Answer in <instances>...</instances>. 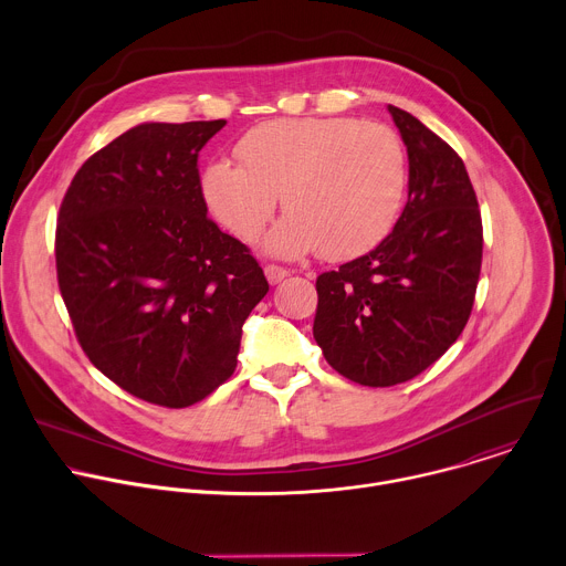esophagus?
Wrapping results in <instances>:
<instances>
[{
	"label": "esophagus",
	"instance_id": "34e87169",
	"mask_svg": "<svg viewBox=\"0 0 566 566\" xmlns=\"http://www.w3.org/2000/svg\"><path fill=\"white\" fill-rule=\"evenodd\" d=\"M264 273H266V280H269L271 284H277V282H282V280L289 275V271H286L284 266H277V264H269V266L264 269Z\"/></svg>",
	"mask_w": 566,
	"mask_h": 566
}]
</instances>
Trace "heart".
Segmentation results:
<instances>
[{
  "label": "heart",
  "mask_w": 566,
  "mask_h": 566,
  "mask_svg": "<svg viewBox=\"0 0 566 566\" xmlns=\"http://www.w3.org/2000/svg\"><path fill=\"white\" fill-rule=\"evenodd\" d=\"M232 160H214L201 190L210 212L241 241H255L280 195L289 212L269 234L280 258L313 251L329 262L360 258L391 232L408 186V156L394 129L358 118H277L249 129Z\"/></svg>",
  "instance_id": "b5f03b06"
}]
</instances>
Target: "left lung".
I'll list each match as a JSON object with an SVG mask.
<instances>
[{
  "instance_id": "left-lung-1",
  "label": "left lung",
  "mask_w": 566,
  "mask_h": 566,
  "mask_svg": "<svg viewBox=\"0 0 566 566\" xmlns=\"http://www.w3.org/2000/svg\"><path fill=\"white\" fill-rule=\"evenodd\" d=\"M387 109L408 147V203L371 253L315 280L313 338L365 387L406 382L448 352L470 317L483 253L461 156L412 114Z\"/></svg>"
}]
</instances>
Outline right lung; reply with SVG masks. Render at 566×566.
Listing matches in <instances>:
<instances>
[{"label": "right lung", "instance_id": "right-lung-1", "mask_svg": "<svg viewBox=\"0 0 566 566\" xmlns=\"http://www.w3.org/2000/svg\"><path fill=\"white\" fill-rule=\"evenodd\" d=\"M226 120L145 123L92 154L55 226L57 286L75 338L109 380L160 408L226 382L269 282L208 217L199 151Z\"/></svg>", "mask_w": 566, "mask_h": 566}]
</instances>
